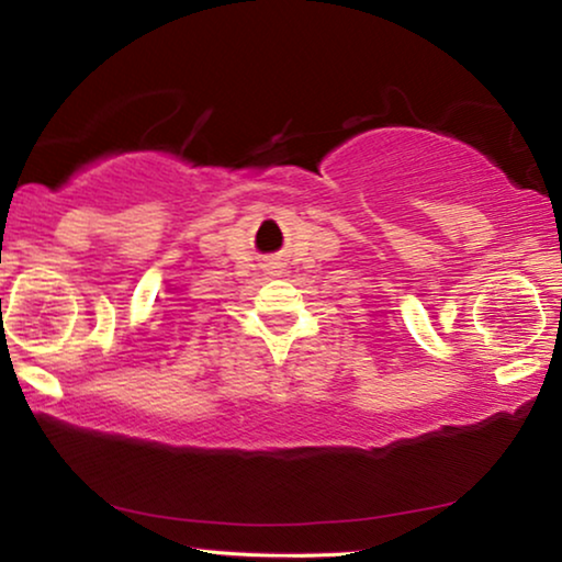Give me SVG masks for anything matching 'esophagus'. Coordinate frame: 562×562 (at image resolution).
<instances>
[{"instance_id": "obj_1", "label": "esophagus", "mask_w": 562, "mask_h": 562, "mask_svg": "<svg viewBox=\"0 0 562 562\" xmlns=\"http://www.w3.org/2000/svg\"><path fill=\"white\" fill-rule=\"evenodd\" d=\"M265 272L270 274V278H278V274H282L284 272V262L280 257H270V259H265Z\"/></svg>"}]
</instances>
